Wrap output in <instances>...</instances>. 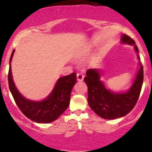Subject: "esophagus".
<instances>
[{
	"label": "esophagus",
	"mask_w": 152,
	"mask_h": 152,
	"mask_svg": "<svg viewBox=\"0 0 152 152\" xmlns=\"http://www.w3.org/2000/svg\"><path fill=\"white\" fill-rule=\"evenodd\" d=\"M77 80H79V81H80V80H83V79H84V74H83L82 72H77Z\"/></svg>",
	"instance_id": "34e87169"
}]
</instances>
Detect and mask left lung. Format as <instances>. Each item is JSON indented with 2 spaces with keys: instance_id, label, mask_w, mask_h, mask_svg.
<instances>
[{
  "instance_id": "obj_1",
  "label": "left lung",
  "mask_w": 152,
  "mask_h": 152,
  "mask_svg": "<svg viewBox=\"0 0 152 152\" xmlns=\"http://www.w3.org/2000/svg\"><path fill=\"white\" fill-rule=\"evenodd\" d=\"M123 43L135 45L130 36L124 34ZM135 50L139 49L135 45ZM140 69L130 90L123 94H114L108 91L100 80V72L97 69H88L84 80L88 88V104L98 116L106 119H113L126 116L135 107L142 90L144 73L143 66Z\"/></svg>"
}]
</instances>
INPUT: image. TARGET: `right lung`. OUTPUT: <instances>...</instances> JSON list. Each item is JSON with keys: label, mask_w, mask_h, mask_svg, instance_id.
I'll list each match as a JSON object with an SVG mask.
<instances>
[{"label": "right lung", "mask_w": 152, "mask_h": 152, "mask_svg": "<svg viewBox=\"0 0 152 152\" xmlns=\"http://www.w3.org/2000/svg\"><path fill=\"white\" fill-rule=\"evenodd\" d=\"M14 50L10 58L8 72V84L16 104L21 112L29 119L39 123H49L55 121L66 110L70 103V95L73 86L77 81L75 72L60 77L50 95L42 102L26 100L18 92L13 81L10 61Z\"/></svg>", "instance_id": "add662e5"}]
</instances>
